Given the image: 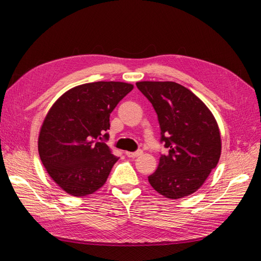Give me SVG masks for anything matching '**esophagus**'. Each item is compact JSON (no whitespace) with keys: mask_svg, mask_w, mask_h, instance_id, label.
Here are the masks:
<instances>
[{"mask_svg":"<svg viewBox=\"0 0 261 261\" xmlns=\"http://www.w3.org/2000/svg\"><path fill=\"white\" fill-rule=\"evenodd\" d=\"M142 154V150H138L136 152H130V151H125V156L129 158H137Z\"/></svg>","mask_w":261,"mask_h":261,"instance_id":"34e87169","label":"esophagus"}]
</instances>
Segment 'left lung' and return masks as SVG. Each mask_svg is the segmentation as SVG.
<instances>
[{"label":"left lung","instance_id":"1","mask_svg":"<svg viewBox=\"0 0 261 261\" xmlns=\"http://www.w3.org/2000/svg\"><path fill=\"white\" fill-rule=\"evenodd\" d=\"M158 115L162 140L168 148L148 177L165 197L191 195L207 179L221 156V136L214 115L188 88L175 82H138Z\"/></svg>","mask_w":261,"mask_h":261}]
</instances>
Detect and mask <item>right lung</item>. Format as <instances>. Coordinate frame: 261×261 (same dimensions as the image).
Instances as JSON below:
<instances>
[{"instance_id":"add662e5","label":"right lung","mask_w":261,"mask_h":261,"mask_svg":"<svg viewBox=\"0 0 261 261\" xmlns=\"http://www.w3.org/2000/svg\"><path fill=\"white\" fill-rule=\"evenodd\" d=\"M134 85L94 82L70 88L48 111L38 138L41 163L69 195L82 197L101 188L118 162L103 137L110 114Z\"/></svg>"}]
</instances>
